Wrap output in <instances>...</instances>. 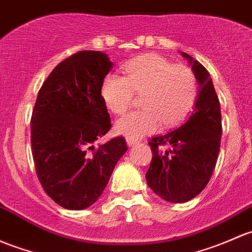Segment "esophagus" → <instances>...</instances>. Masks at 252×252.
<instances>
[{"mask_svg": "<svg viewBox=\"0 0 252 252\" xmlns=\"http://www.w3.org/2000/svg\"><path fill=\"white\" fill-rule=\"evenodd\" d=\"M126 144H128V146H134L135 144H137V140L130 139V137H126Z\"/></svg>", "mask_w": 252, "mask_h": 252, "instance_id": "1", "label": "esophagus"}]
</instances>
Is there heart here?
<instances>
[{
  "label": "heart",
  "mask_w": 252,
  "mask_h": 252,
  "mask_svg": "<svg viewBox=\"0 0 252 252\" xmlns=\"http://www.w3.org/2000/svg\"><path fill=\"white\" fill-rule=\"evenodd\" d=\"M126 76L110 73L101 84V96L115 115H123L141 95L144 110L133 111L116 124L119 134L140 139L160 126L180 123L194 107L198 82L186 66H175L156 54L141 55L124 66Z\"/></svg>",
  "instance_id": "heart-1"
}]
</instances>
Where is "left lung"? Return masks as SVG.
<instances>
[{"label":"left lung","mask_w":252,"mask_h":252,"mask_svg":"<svg viewBox=\"0 0 252 252\" xmlns=\"http://www.w3.org/2000/svg\"><path fill=\"white\" fill-rule=\"evenodd\" d=\"M199 84L192 115L179 128L155 136L148 145L152 161L147 185L170 203H185L205 189L213 176L221 145V107L210 73L187 53Z\"/></svg>","instance_id":"1"}]
</instances>
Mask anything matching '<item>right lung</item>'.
Here are the masks:
<instances>
[{"label": "right lung", "instance_id": "obj_1", "mask_svg": "<svg viewBox=\"0 0 252 252\" xmlns=\"http://www.w3.org/2000/svg\"><path fill=\"white\" fill-rule=\"evenodd\" d=\"M112 63L96 50H81L50 72L37 95L31 117V147L44 192L70 210H83L99 199L126 139L95 146L111 129L101 84Z\"/></svg>", "mask_w": 252, "mask_h": 252}]
</instances>
